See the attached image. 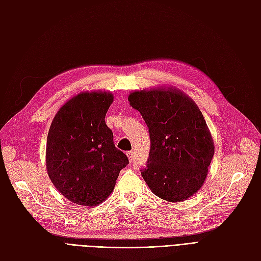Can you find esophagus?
<instances>
[{"label": "esophagus", "instance_id": "34e87169", "mask_svg": "<svg viewBox=\"0 0 261 261\" xmlns=\"http://www.w3.org/2000/svg\"><path fill=\"white\" fill-rule=\"evenodd\" d=\"M126 154H127V158H128L129 162H130V163H132V162L134 161V152H133V151H128Z\"/></svg>", "mask_w": 261, "mask_h": 261}]
</instances>
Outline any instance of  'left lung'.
<instances>
[{
  "instance_id": "8db88e82",
  "label": "left lung",
  "mask_w": 261,
  "mask_h": 261,
  "mask_svg": "<svg viewBox=\"0 0 261 261\" xmlns=\"http://www.w3.org/2000/svg\"><path fill=\"white\" fill-rule=\"evenodd\" d=\"M129 105L149 128L146 184L160 199L182 202L200 190L215 153L214 140L197 105L173 87L129 94Z\"/></svg>"
}]
</instances>
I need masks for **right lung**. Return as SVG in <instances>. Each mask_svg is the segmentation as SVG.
Returning <instances> with one entry per match:
<instances>
[{
	"label": "right lung",
	"instance_id": "right-lung-1",
	"mask_svg": "<svg viewBox=\"0 0 261 261\" xmlns=\"http://www.w3.org/2000/svg\"><path fill=\"white\" fill-rule=\"evenodd\" d=\"M112 102L111 93L82 92L60 108L50 124L46 170L53 185L72 203L103 202L128 164L105 121Z\"/></svg>",
	"mask_w": 261,
	"mask_h": 261
}]
</instances>
